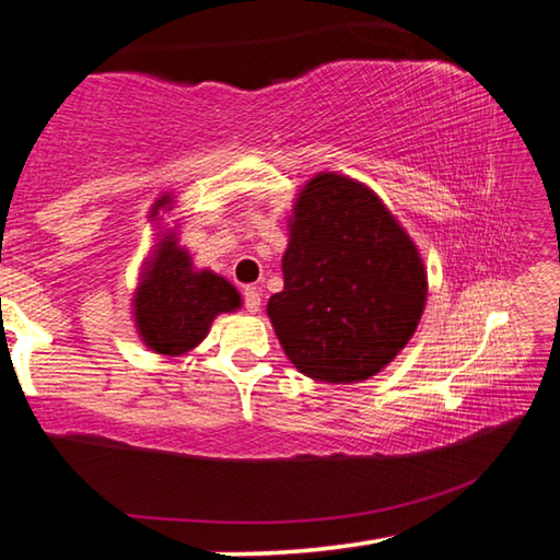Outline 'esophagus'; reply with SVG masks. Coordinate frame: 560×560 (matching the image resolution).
<instances>
[{"instance_id":"obj_1","label":"esophagus","mask_w":560,"mask_h":560,"mask_svg":"<svg viewBox=\"0 0 560 560\" xmlns=\"http://www.w3.org/2000/svg\"><path fill=\"white\" fill-rule=\"evenodd\" d=\"M244 308L252 311V314H257V311L261 308V293H259V289H254V287H246L244 289Z\"/></svg>"}]
</instances>
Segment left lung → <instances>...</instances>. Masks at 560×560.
<instances>
[{"label":"left lung","mask_w":560,"mask_h":560,"mask_svg":"<svg viewBox=\"0 0 560 560\" xmlns=\"http://www.w3.org/2000/svg\"><path fill=\"white\" fill-rule=\"evenodd\" d=\"M281 269L271 326L291 363L324 383L381 373L412 338L428 299L410 236L375 192L334 173L301 192Z\"/></svg>","instance_id":"obj_1"}]
</instances>
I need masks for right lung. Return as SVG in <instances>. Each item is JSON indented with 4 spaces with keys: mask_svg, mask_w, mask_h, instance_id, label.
<instances>
[{
    "mask_svg": "<svg viewBox=\"0 0 560 560\" xmlns=\"http://www.w3.org/2000/svg\"><path fill=\"white\" fill-rule=\"evenodd\" d=\"M240 303L230 281L212 271H195L189 254L173 240L163 244L136 293V324L155 353L183 355L207 336L217 314L240 308Z\"/></svg>",
    "mask_w": 560,
    "mask_h": 560,
    "instance_id": "right-lung-1",
    "label": "right lung"
}]
</instances>
